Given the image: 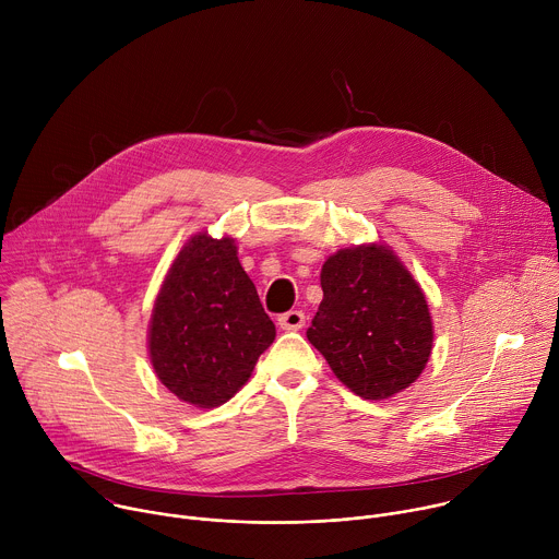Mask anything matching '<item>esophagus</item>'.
<instances>
[{
  "label": "esophagus",
  "instance_id": "esophagus-1",
  "mask_svg": "<svg viewBox=\"0 0 559 559\" xmlns=\"http://www.w3.org/2000/svg\"><path fill=\"white\" fill-rule=\"evenodd\" d=\"M278 328L285 332H298L305 328V313L300 309H289L278 316Z\"/></svg>",
  "mask_w": 559,
  "mask_h": 559
}]
</instances>
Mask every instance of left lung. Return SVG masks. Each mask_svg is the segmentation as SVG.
Listing matches in <instances>:
<instances>
[{
    "mask_svg": "<svg viewBox=\"0 0 559 559\" xmlns=\"http://www.w3.org/2000/svg\"><path fill=\"white\" fill-rule=\"evenodd\" d=\"M323 300L307 341L336 378L365 401H384L423 373L433 323L427 298L386 246H358L330 257Z\"/></svg>",
    "mask_w": 559,
    "mask_h": 559,
    "instance_id": "left-lung-1",
    "label": "left lung"
}]
</instances>
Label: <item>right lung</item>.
<instances>
[{"label": "right lung", "instance_id": "add662e5", "mask_svg": "<svg viewBox=\"0 0 559 559\" xmlns=\"http://www.w3.org/2000/svg\"><path fill=\"white\" fill-rule=\"evenodd\" d=\"M274 338L234 238L194 234L154 300L147 349L156 378L179 401L212 409L250 380Z\"/></svg>", "mask_w": 559, "mask_h": 559}]
</instances>
